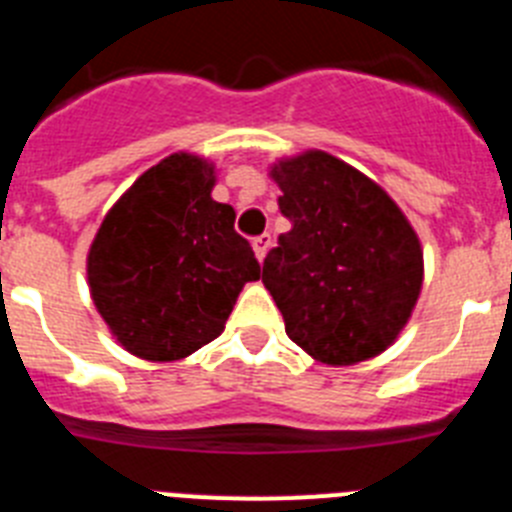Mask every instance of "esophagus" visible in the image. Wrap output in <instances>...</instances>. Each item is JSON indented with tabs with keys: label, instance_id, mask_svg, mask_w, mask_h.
I'll list each match as a JSON object with an SVG mask.
<instances>
[{
	"label": "esophagus",
	"instance_id": "34e87169",
	"mask_svg": "<svg viewBox=\"0 0 512 512\" xmlns=\"http://www.w3.org/2000/svg\"><path fill=\"white\" fill-rule=\"evenodd\" d=\"M269 248H271V235L269 233L259 235V238H253V251H256V259H259V261L266 259Z\"/></svg>",
	"mask_w": 512,
	"mask_h": 512
}]
</instances>
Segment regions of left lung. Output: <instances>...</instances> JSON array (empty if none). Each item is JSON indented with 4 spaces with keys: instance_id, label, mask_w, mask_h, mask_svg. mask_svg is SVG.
I'll list each match as a JSON object with an SVG mask.
<instances>
[{
    "instance_id": "1",
    "label": "left lung",
    "mask_w": 512,
    "mask_h": 512,
    "mask_svg": "<svg viewBox=\"0 0 512 512\" xmlns=\"http://www.w3.org/2000/svg\"><path fill=\"white\" fill-rule=\"evenodd\" d=\"M271 176L292 230L266 253L261 282L287 336L330 366L382 354L423 284L415 230L382 187L330 153L279 161Z\"/></svg>"
}]
</instances>
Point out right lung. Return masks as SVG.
I'll use <instances>...</instances> for the list:
<instances>
[{
    "instance_id": "1",
    "label": "right lung",
    "mask_w": 512,
    "mask_h": 512,
    "mask_svg": "<svg viewBox=\"0 0 512 512\" xmlns=\"http://www.w3.org/2000/svg\"><path fill=\"white\" fill-rule=\"evenodd\" d=\"M212 187L215 166L174 153L122 194L89 248L94 305L140 359L176 361L215 341L243 284L261 277Z\"/></svg>"
}]
</instances>
